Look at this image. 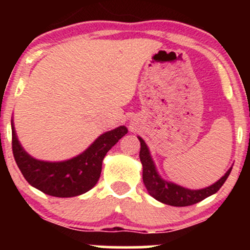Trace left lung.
Listing matches in <instances>:
<instances>
[{
    "label": "left lung",
    "instance_id": "left-lung-1",
    "mask_svg": "<svg viewBox=\"0 0 250 250\" xmlns=\"http://www.w3.org/2000/svg\"><path fill=\"white\" fill-rule=\"evenodd\" d=\"M140 143H141V149H140V160L142 163V179L147 188L149 195L154 197L155 200L165 203V205L174 206V207H186V206H191L200 201L205 200L206 197L210 196L216 193L219 189L222 187L223 183L228 179L230 174V167L227 170L219 181L213 183L209 187L202 189H189L182 186L176 185L174 182L163 180L161 175L157 171L156 166L150 155L148 146L146 145L145 140L142 137L137 136Z\"/></svg>",
    "mask_w": 250,
    "mask_h": 250
}]
</instances>
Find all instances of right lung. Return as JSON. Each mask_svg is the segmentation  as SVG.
Listing matches in <instances>:
<instances>
[{
  "instance_id": "obj_1",
  "label": "right lung",
  "mask_w": 250,
  "mask_h": 250,
  "mask_svg": "<svg viewBox=\"0 0 250 250\" xmlns=\"http://www.w3.org/2000/svg\"><path fill=\"white\" fill-rule=\"evenodd\" d=\"M128 133L125 125L100 135L81 154L64 161H43L33 157L17 139L11 120L13 154L24 179L30 186L55 197H73L87 193L100 179L105 154Z\"/></svg>"
}]
</instances>
